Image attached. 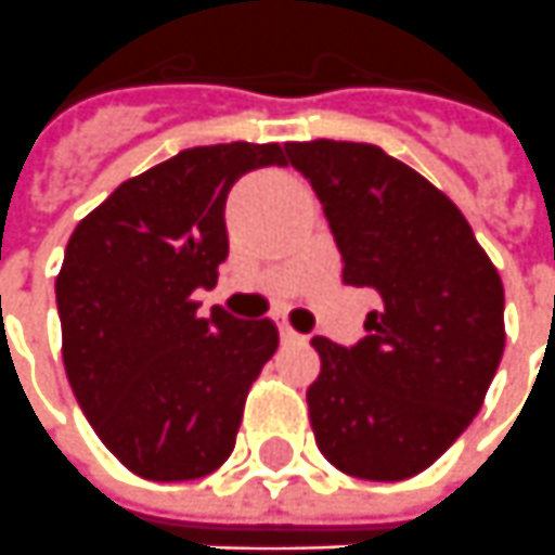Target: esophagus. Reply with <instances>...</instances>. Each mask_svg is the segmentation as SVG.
Masks as SVG:
<instances>
[{
  "instance_id": "34e87169",
  "label": "esophagus",
  "mask_w": 555,
  "mask_h": 555,
  "mask_svg": "<svg viewBox=\"0 0 555 555\" xmlns=\"http://www.w3.org/2000/svg\"><path fill=\"white\" fill-rule=\"evenodd\" d=\"M278 332H281V341H284V344H296V341H301V335H299V332H296V328L289 326V323H286L284 317H281V320H278Z\"/></svg>"
}]
</instances>
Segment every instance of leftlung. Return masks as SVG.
<instances>
[{"label": "left lung", "instance_id": "left-lung-1", "mask_svg": "<svg viewBox=\"0 0 555 555\" xmlns=\"http://www.w3.org/2000/svg\"><path fill=\"white\" fill-rule=\"evenodd\" d=\"M341 250L344 284L380 296L353 347L311 338L317 447L338 472L404 480L468 429L504 353V286L468 220L420 171L357 141H293Z\"/></svg>", "mask_w": 555, "mask_h": 555}]
</instances>
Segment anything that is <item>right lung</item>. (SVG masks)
I'll return each mask as SVG.
<instances>
[{"label":"right lung","instance_id":"obj_1","mask_svg":"<svg viewBox=\"0 0 555 555\" xmlns=\"http://www.w3.org/2000/svg\"><path fill=\"white\" fill-rule=\"evenodd\" d=\"M281 144L190 147L124 181L80 220L56 278L63 362L99 441L144 480H196L229 460L244 399L278 350L271 320L198 317L227 259V196L286 166Z\"/></svg>","mask_w":555,"mask_h":555}]
</instances>
